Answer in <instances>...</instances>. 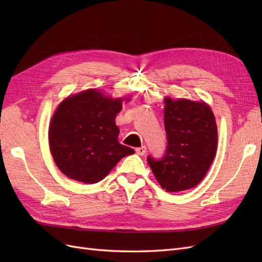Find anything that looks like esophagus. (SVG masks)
I'll return each instance as SVG.
<instances>
[{"label": "esophagus", "mask_w": 262, "mask_h": 262, "mask_svg": "<svg viewBox=\"0 0 262 262\" xmlns=\"http://www.w3.org/2000/svg\"><path fill=\"white\" fill-rule=\"evenodd\" d=\"M136 152L138 155H144L146 153V147L145 146H141V147H137Z\"/></svg>", "instance_id": "esophagus-1"}]
</instances>
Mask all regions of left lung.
Here are the masks:
<instances>
[{
  "label": "left lung",
  "instance_id": "obj_1",
  "mask_svg": "<svg viewBox=\"0 0 262 262\" xmlns=\"http://www.w3.org/2000/svg\"><path fill=\"white\" fill-rule=\"evenodd\" d=\"M164 124L167 147L161 158L147 163L163 189L178 192L195 187L207 175L215 157V118L205 102L165 99Z\"/></svg>",
  "mask_w": 262,
  "mask_h": 262
}]
</instances>
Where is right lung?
<instances>
[{"label": "right lung", "mask_w": 262, "mask_h": 262, "mask_svg": "<svg viewBox=\"0 0 262 262\" xmlns=\"http://www.w3.org/2000/svg\"><path fill=\"white\" fill-rule=\"evenodd\" d=\"M121 99L87 90L68 97L55 110L49 128V144L59 169L71 179L96 184L116 164L134 153L119 143L115 118Z\"/></svg>", "instance_id": "add662e5"}]
</instances>
